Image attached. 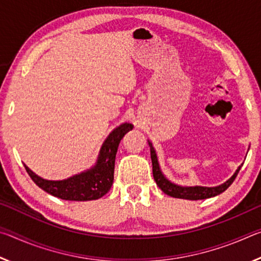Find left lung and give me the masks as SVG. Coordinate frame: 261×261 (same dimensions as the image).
<instances>
[{
	"label": "left lung",
	"instance_id": "obj_1",
	"mask_svg": "<svg viewBox=\"0 0 261 261\" xmlns=\"http://www.w3.org/2000/svg\"><path fill=\"white\" fill-rule=\"evenodd\" d=\"M149 148H151V159H152V166H153V177L155 180L158 187L160 188L163 192L168 196L174 197V198H180V199H189V200H200V199H206V198H211L214 196H218V194L222 193L223 191L230 187L231 183L235 180L237 174L240 173L241 167H238L236 173L232 175L231 178H229L226 183L219 185V187L215 188H204V187H190V188H183L179 187V185L173 184L169 182L165 176L162 175L160 167H159L158 163V158L155 151L152 146V144L148 141Z\"/></svg>",
	"mask_w": 261,
	"mask_h": 261
}]
</instances>
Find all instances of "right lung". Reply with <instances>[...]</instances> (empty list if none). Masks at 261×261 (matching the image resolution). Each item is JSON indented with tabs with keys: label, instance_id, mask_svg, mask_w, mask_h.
Here are the masks:
<instances>
[{
	"label": "right lung",
	"instance_id": "1",
	"mask_svg": "<svg viewBox=\"0 0 261 261\" xmlns=\"http://www.w3.org/2000/svg\"><path fill=\"white\" fill-rule=\"evenodd\" d=\"M130 130H132V125L129 123H124L116 127L108 136L101 147L96 165L85 173L72 176L68 179L47 180L39 177L26 166L25 169L33 182L51 196L61 198L63 200L73 201L99 199L112 188L115 158H116L118 145L124 135Z\"/></svg>",
	"mask_w": 261,
	"mask_h": 261
}]
</instances>
